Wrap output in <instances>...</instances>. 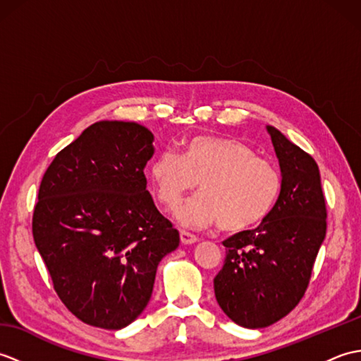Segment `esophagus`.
<instances>
[{
    "label": "esophagus",
    "mask_w": 361,
    "mask_h": 361,
    "mask_svg": "<svg viewBox=\"0 0 361 361\" xmlns=\"http://www.w3.org/2000/svg\"><path fill=\"white\" fill-rule=\"evenodd\" d=\"M180 239H181V243L190 245V243H195L198 240V237L188 233V231H180Z\"/></svg>",
    "instance_id": "esophagus-1"
}]
</instances>
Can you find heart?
<instances>
[{"label": "heart", "instance_id": "b5f03b06", "mask_svg": "<svg viewBox=\"0 0 361 361\" xmlns=\"http://www.w3.org/2000/svg\"><path fill=\"white\" fill-rule=\"evenodd\" d=\"M149 175L167 209L176 208L200 183L202 194L176 211L183 226L197 229L220 224L226 233L248 231L270 216L282 192L278 166L228 137L195 136L181 155L163 150L152 159Z\"/></svg>", "mask_w": 361, "mask_h": 361}]
</instances>
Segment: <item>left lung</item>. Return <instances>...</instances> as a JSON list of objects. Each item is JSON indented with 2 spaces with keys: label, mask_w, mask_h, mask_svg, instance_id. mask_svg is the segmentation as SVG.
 <instances>
[{
  "label": "left lung",
  "mask_w": 361,
  "mask_h": 361,
  "mask_svg": "<svg viewBox=\"0 0 361 361\" xmlns=\"http://www.w3.org/2000/svg\"><path fill=\"white\" fill-rule=\"evenodd\" d=\"M282 173V192L256 229L224 240L226 257L214 278L219 305L235 324L271 326L301 301L327 229L319 169L307 152L267 127Z\"/></svg>",
  "instance_id": "8db88e82"
}]
</instances>
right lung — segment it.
I'll list each match as a JSON object with an SVG mask.
<instances>
[{
    "label": "right lung",
    "mask_w": 361,
    "mask_h": 361,
    "mask_svg": "<svg viewBox=\"0 0 361 361\" xmlns=\"http://www.w3.org/2000/svg\"><path fill=\"white\" fill-rule=\"evenodd\" d=\"M150 130L99 121L46 169L32 216L35 247L66 309L118 331L141 315L159 260L180 234L145 189Z\"/></svg>",
    "instance_id": "1"
}]
</instances>
